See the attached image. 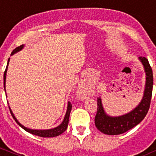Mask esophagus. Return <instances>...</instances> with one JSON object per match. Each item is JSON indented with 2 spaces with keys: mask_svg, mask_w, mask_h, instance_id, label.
Wrapping results in <instances>:
<instances>
[{
  "mask_svg": "<svg viewBox=\"0 0 156 156\" xmlns=\"http://www.w3.org/2000/svg\"><path fill=\"white\" fill-rule=\"evenodd\" d=\"M78 96H79L81 100H84L86 98V95L82 92V89L78 90Z\"/></svg>",
  "mask_w": 156,
  "mask_h": 156,
  "instance_id": "esophagus-1",
  "label": "esophagus"
}]
</instances>
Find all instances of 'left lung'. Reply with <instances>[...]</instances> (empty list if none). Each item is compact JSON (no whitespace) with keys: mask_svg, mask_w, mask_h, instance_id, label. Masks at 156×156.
Masks as SVG:
<instances>
[{"mask_svg":"<svg viewBox=\"0 0 156 156\" xmlns=\"http://www.w3.org/2000/svg\"><path fill=\"white\" fill-rule=\"evenodd\" d=\"M146 72V85L144 97L136 108L127 114L112 117L105 112L101 98H97V111L95 116V125L102 133L108 135H118L127 131L142 122L149 111L152 98L153 75L149 61L146 57L140 56Z\"/></svg>","mask_w":156,"mask_h":156,"instance_id":"8db88e82","label":"left lung"}]
</instances>
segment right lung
Segmentation results:
<instances>
[{"label": "right lung", "instance_id": "add662e5", "mask_svg": "<svg viewBox=\"0 0 156 156\" xmlns=\"http://www.w3.org/2000/svg\"><path fill=\"white\" fill-rule=\"evenodd\" d=\"M23 48H24V45H21V46H20V47H17L16 48H15L13 50H12V52L11 53V55L17 53V52H19L20 50H21ZM9 61H10V59H8L7 68H6V70H5V72H4V90H5L6 75H7V66H8ZM72 104H71V103L70 102H68L67 111H66V113L65 118H64V119H63V121H62V123H61L58 127H54V128H52V129H49V130H32V129H29V128H27V127H24L23 125H21V124H20V122L17 121L16 119V117L14 116L13 113H12V112L11 111L10 106H9V108H10L11 115H12V118H13L14 120L16 121V123L18 124V125L22 127V128L24 129L25 130H26V131L29 132V133H31V134L36 135V136H41V137H54V136H59V135L62 134V133H63V132L67 129V127H68V124H69V115H70V112H71V110H72Z\"/></svg>", "mask_w": 156, "mask_h": 156}]
</instances>
